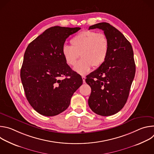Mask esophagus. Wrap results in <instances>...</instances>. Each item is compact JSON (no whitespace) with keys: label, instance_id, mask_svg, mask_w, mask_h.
<instances>
[{"label":"esophagus","instance_id":"esophagus-1","mask_svg":"<svg viewBox=\"0 0 154 154\" xmlns=\"http://www.w3.org/2000/svg\"><path fill=\"white\" fill-rule=\"evenodd\" d=\"M85 79H86V77L85 76H82V80H83V82L84 83H85Z\"/></svg>","mask_w":154,"mask_h":154}]
</instances>
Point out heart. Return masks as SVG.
<instances>
[{"label": "heart", "mask_w": 154, "mask_h": 154, "mask_svg": "<svg viewBox=\"0 0 154 154\" xmlns=\"http://www.w3.org/2000/svg\"><path fill=\"white\" fill-rule=\"evenodd\" d=\"M71 46H64L62 55L70 66H74L80 57L74 70L81 75L90 71L92 66L98 68L105 61L109 52L106 36L93 30H86L74 36L70 41Z\"/></svg>", "instance_id": "1"}]
</instances>
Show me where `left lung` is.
<instances>
[{
	"instance_id": "left-lung-1",
	"label": "left lung",
	"mask_w": 154,
	"mask_h": 154,
	"mask_svg": "<svg viewBox=\"0 0 154 154\" xmlns=\"http://www.w3.org/2000/svg\"><path fill=\"white\" fill-rule=\"evenodd\" d=\"M103 31L109 41V52L104 63L86 76L91 93L88 105L97 115L108 116L119 112L125 105L135 74L134 51L124 35L106 23L89 27Z\"/></svg>"
}]
</instances>
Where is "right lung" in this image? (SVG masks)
<instances>
[{
	"instance_id": "right-lung-1",
	"label": "right lung",
	"mask_w": 154,
	"mask_h": 154,
	"mask_svg": "<svg viewBox=\"0 0 154 154\" xmlns=\"http://www.w3.org/2000/svg\"><path fill=\"white\" fill-rule=\"evenodd\" d=\"M80 29L52 27L26 50L21 82L29 103L42 115L54 116L66 110L74 93L83 83L80 75L71 69L62 55L66 39Z\"/></svg>"
}]
</instances>
